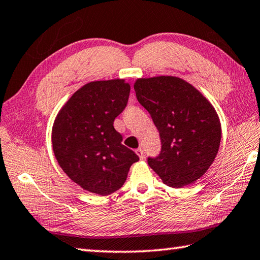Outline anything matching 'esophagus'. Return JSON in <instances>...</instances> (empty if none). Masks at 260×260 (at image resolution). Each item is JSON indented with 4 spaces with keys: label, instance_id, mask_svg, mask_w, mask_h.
Here are the masks:
<instances>
[{
    "label": "esophagus",
    "instance_id": "1",
    "mask_svg": "<svg viewBox=\"0 0 260 260\" xmlns=\"http://www.w3.org/2000/svg\"><path fill=\"white\" fill-rule=\"evenodd\" d=\"M136 154H137V155H138L140 158H142V160H143V158L145 157V155H144V151H143L142 148H137V149H136Z\"/></svg>",
    "mask_w": 260,
    "mask_h": 260
}]
</instances>
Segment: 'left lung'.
I'll return each instance as SVG.
<instances>
[{
	"label": "left lung",
	"instance_id": "8db88e82",
	"mask_svg": "<svg viewBox=\"0 0 260 260\" xmlns=\"http://www.w3.org/2000/svg\"><path fill=\"white\" fill-rule=\"evenodd\" d=\"M134 86L161 138V152L148 157V166L171 187L193 184L219 149L221 126L215 108L198 89L176 76L138 79Z\"/></svg>",
	"mask_w": 260,
	"mask_h": 260
}]
</instances>
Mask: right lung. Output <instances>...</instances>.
<instances>
[{"label": "right lung", "instance_id": "right-lung-1", "mask_svg": "<svg viewBox=\"0 0 260 260\" xmlns=\"http://www.w3.org/2000/svg\"><path fill=\"white\" fill-rule=\"evenodd\" d=\"M130 84L124 80L84 84L59 111L52 148L63 172L88 192L109 195L120 189L139 157L122 145L114 120L125 108Z\"/></svg>", "mask_w": 260, "mask_h": 260}]
</instances>
